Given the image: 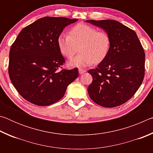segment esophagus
<instances>
[{
    "mask_svg": "<svg viewBox=\"0 0 153 153\" xmlns=\"http://www.w3.org/2000/svg\"><path fill=\"white\" fill-rule=\"evenodd\" d=\"M86 71V69H82V68H79V73L80 74H84V73H85V72Z\"/></svg>",
    "mask_w": 153,
    "mask_h": 153,
    "instance_id": "1",
    "label": "esophagus"
}]
</instances>
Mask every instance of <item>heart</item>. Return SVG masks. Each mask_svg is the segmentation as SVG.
Returning a JSON list of instances; mask_svg holds the SVG:
<instances>
[{
	"instance_id": "obj_1",
	"label": "heart",
	"mask_w": 153,
	"mask_h": 153,
	"mask_svg": "<svg viewBox=\"0 0 153 153\" xmlns=\"http://www.w3.org/2000/svg\"><path fill=\"white\" fill-rule=\"evenodd\" d=\"M57 45L62 55L71 59L79 47L78 54L69 62L71 67H86L93 62L98 63L104 60L109 53L111 39L105 31L86 24H77L71 28L69 34L61 33Z\"/></svg>"
}]
</instances>
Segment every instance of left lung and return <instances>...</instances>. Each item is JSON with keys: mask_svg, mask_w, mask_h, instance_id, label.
I'll list each match as a JSON object with an SVG mask.
<instances>
[{"mask_svg": "<svg viewBox=\"0 0 153 153\" xmlns=\"http://www.w3.org/2000/svg\"><path fill=\"white\" fill-rule=\"evenodd\" d=\"M109 34L111 49L96 69L88 92L97 105L112 108L126 102L140 86L144 77L145 53L133 30L115 20H86Z\"/></svg>", "mask_w": 153, "mask_h": 153, "instance_id": "left-lung-1", "label": "left lung"}]
</instances>
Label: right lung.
I'll return each instance as SVG.
<instances>
[{
    "instance_id": "right-lung-1",
    "label": "right lung",
    "mask_w": 153,
    "mask_h": 153,
    "mask_svg": "<svg viewBox=\"0 0 153 153\" xmlns=\"http://www.w3.org/2000/svg\"><path fill=\"white\" fill-rule=\"evenodd\" d=\"M77 20L40 18L24 27L13 43L9 76L15 89L28 102L38 106L58 102L67 86L78 77L77 68H62L65 60L57 45L64 28Z\"/></svg>"
}]
</instances>
